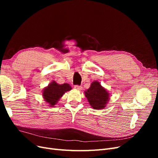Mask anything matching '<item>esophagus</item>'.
<instances>
[{"label": "esophagus", "instance_id": "obj_1", "mask_svg": "<svg viewBox=\"0 0 158 158\" xmlns=\"http://www.w3.org/2000/svg\"><path fill=\"white\" fill-rule=\"evenodd\" d=\"M74 88L75 89H77V90H81V89H82V86H80V85H74Z\"/></svg>", "mask_w": 158, "mask_h": 158}]
</instances>
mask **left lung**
<instances>
[{
  "label": "left lung",
  "instance_id": "left-lung-1",
  "mask_svg": "<svg viewBox=\"0 0 158 158\" xmlns=\"http://www.w3.org/2000/svg\"><path fill=\"white\" fill-rule=\"evenodd\" d=\"M85 96L94 109H103L106 107L110 94L98 81H94L88 89L85 90Z\"/></svg>",
  "mask_w": 158,
  "mask_h": 158
}]
</instances>
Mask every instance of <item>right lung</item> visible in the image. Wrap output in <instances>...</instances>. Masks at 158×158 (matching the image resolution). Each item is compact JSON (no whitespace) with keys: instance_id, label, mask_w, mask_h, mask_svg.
Segmentation results:
<instances>
[{"instance_id":"1","label":"right lung","mask_w":158,"mask_h":158,"mask_svg":"<svg viewBox=\"0 0 158 158\" xmlns=\"http://www.w3.org/2000/svg\"><path fill=\"white\" fill-rule=\"evenodd\" d=\"M72 88L69 84H59L55 81L52 82L43 90V98L50 107H54L59 100L65 94L71 90Z\"/></svg>"}]
</instances>
